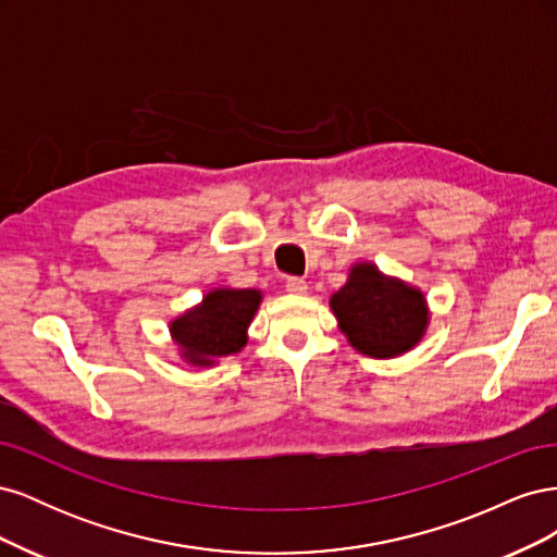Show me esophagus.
<instances>
[{
	"label": "esophagus",
	"instance_id": "34e87169",
	"mask_svg": "<svg viewBox=\"0 0 557 557\" xmlns=\"http://www.w3.org/2000/svg\"><path fill=\"white\" fill-rule=\"evenodd\" d=\"M285 290H288L290 295H307L309 285L305 278H297V276H290L288 281H285Z\"/></svg>",
	"mask_w": 557,
	"mask_h": 557
}]
</instances>
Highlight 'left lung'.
<instances>
[{
  "mask_svg": "<svg viewBox=\"0 0 557 557\" xmlns=\"http://www.w3.org/2000/svg\"><path fill=\"white\" fill-rule=\"evenodd\" d=\"M348 344L369 358H397L411 350L428 330L425 295L372 262L350 267L342 290L330 297Z\"/></svg>",
  "mask_w": 557,
  "mask_h": 557,
  "instance_id": "8db88e82",
  "label": "left lung"
}]
</instances>
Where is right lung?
Instances as JSON below:
<instances>
[{
  "mask_svg": "<svg viewBox=\"0 0 557 557\" xmlns=\"http://www.w3.org/2000/svg\"><path fill=\"white\" fill-rule=\"evenodd\" d=\"M262 301L260 290L215 288L197 307L170 323L181 358L195 367H211L218 358L239 352L248 342V325Z\"/></svg>",
  "mask_w": 557,
  "mask_h": 557,
  "instance_id": "add662e5",
  "label": "right lung"
}]
</instances>
